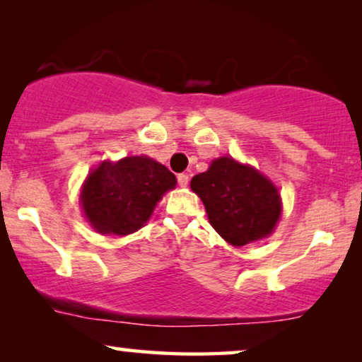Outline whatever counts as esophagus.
Instances as JSON below:
<instances>
[{
    "instance_id": "34e87169",
    "label": "esophagus",
    "mask_w": 362,
    "mask_h": 362,
    "mask_svg": "<svg viewBox=\"0 0 362 362\" xmlns=\"http://www.w3.org/2000/svg\"><path fill=\"white\" fill-rule=\"evenodd\" d=\"M187 182H189V176L186 175V173H181V175H177V185L181 187H186Z\"/></svg>"
}]
</instances>
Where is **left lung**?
I'll return each instance as SVG.
<instances>
[{"mask_svg": "<svg viewBox=\"0 0 362 362\" xmlns=\"http://www.w3.org/2000/svg\"><path fill=\"white\" fill-rule=\"evenodd\" d=\"M207 219L226 242L242 247L275 230L281 214L279 189L269 177L234 158L222 156L191 180Z\"/></svg>", "mask_w": 362, "mask_h": 362, "instance_id": "1", "label": "left lung"}]
</instances>
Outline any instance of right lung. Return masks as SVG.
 Returning a JSON list of instances; mask_svg holds the SVG:
<instances>
[{
  "mask_svg": "<svg viewBox=\"0 0 362 362\" xmlns=\"http://www.w3.org/2000/svg\"><path fill=\"white\" fill-rule=\"evenodd\" d=\"M176 176L148 156L102 161L88 173L81 191L86 219L100 234L128 235L145 226Z\"/></svg>",
  "mask_w": 362,
  "mask_h": 362,
  "instance_id": "right-lung-1",
  "label": "right lung"
}]
</instances>
